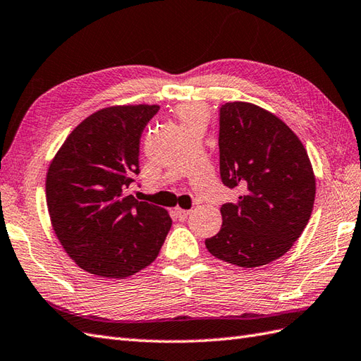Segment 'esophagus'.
<instances>
[{
  "mask_svg": "<svg viewBox=\"0 0 361 361\" xmlns=\"http://www.w3.org/2000/svg\"><path fill=\"white\" fill-rule=\"evenodd\" d=\"M189 214H190V211H186V209H181V207H175L173 209V216L178 221H186Z\"/></svg>",
  "mask_w": 361,
  "mask_h": 361,
  "instance_id": "obj_1",
  "label": "esophagus"
}]
</instances>
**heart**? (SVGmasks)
Masks as SVG:
<instances>
[{
	"label": "heart",
	"instance_id": "obj_1",
	"mask_svg": "<svg viewBox=\"0 0 361 361\" xmlns=\"http://www.w3.org/2000/svg\"><path fill=\"white\" fill-rule=\"evenodd\" d=\"M177 116L181 121V126H186L194 123L197 120H206L209 116L207 107L203 103H188V104H181L177 107Z\"/></svg>",
	"mask_w": 361,
	"mask_h": 361
}]
</instances>
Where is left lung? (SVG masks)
Here are the masks:
<instances>
[{
    "instance_id": "1",
    "label": "left lung",
    "mask_w": 361,
    "mask_h": 361,
    "mask_svg": "<svg viewBox=\"0 0 361 361\" xmlns=\"http://www.w3.org/2000/svg\"><path fill=\"white\" fill-rule=\"evenodd\" d=\"M220 173L238 188L220 212V232L207 238L214 257L240 267L279 259L303 233L315 200V175L303 142L275 114L252 103L220 109Z\"/></svg>"
}]
</instances>
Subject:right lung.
<instances>
[{
  "instance_id": "1",
  "label": "right lung",
  "mask_w": 361,
  "mask_h": 361,
  "mask_svg": "<svg viewBox=\"0 0 361 361\" xmlns=\"http://www.w3.org/2000/svg\"><path fill=\"white\" fill-rule=\"evenodd\" d=\"M158 104H116L89 115L64 140L46 175L56 238L75 264L124 279L157 258L172 226L163 207L129 194L140 138Z\"/></svg>"
}]
</instances>
